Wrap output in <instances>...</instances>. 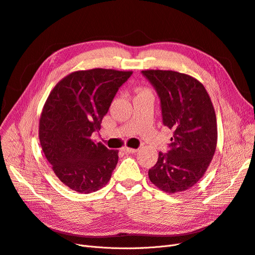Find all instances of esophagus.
<instances>
[{"mask_svg": "<svg viewBox=\"0 0 255 255\" xmlns=\"http://www.w3.org/2000/svg\"><path fill=\"white\" fill-rule=\"evenodd\" d=\"M124 152H126V153H136L137 151H138V149H133V148H128V147H124L123 149Z\"/></svg>", "mask_w": 255, "mask_h": 255, "instance_id": "obj_1", "label": "esophagus"}]
</instances>
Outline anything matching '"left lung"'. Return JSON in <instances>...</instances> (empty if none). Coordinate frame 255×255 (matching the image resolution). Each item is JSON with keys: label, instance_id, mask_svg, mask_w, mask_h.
<instances>
[{"label": "left lung", "instance_id": "obj_1", "mask_svg": "<svg viewBox=\"0 0 255 255\" xmlns=\"http://www.w3.org/2000/svg\"><path fill=\"white\" fill-rule=\"evenodd\" d=\"M156 92L162 124L173 130L167 153L159 152L149 178L173 194L189 190L202 178L217 147V120L202 83L174 71H141Z\"/></svg>", "mask_w": 255, "mask_h": 255}]
</instances>
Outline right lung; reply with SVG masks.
<instances>
[{
	"mask_svg": "<svg viewBox=\"0 0 255 255\" xmlns=\"http://www.w3.org/2000/svg\"><path fill=\"white\" fill-rule=\"evenodd\" d=\"M132 72H74L53 88L39 120V140L54 173L70 189L88 194L107 184L118 150L94 142L119 88Z\"/></svg>",
	"mask_w": 255,
	"mask_h": 255,
	"instance_id": "right-lung-1",
	"label": "right lung"
}]
</instances>
